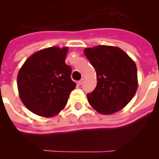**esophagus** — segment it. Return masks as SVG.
I'll return each mask as SVG.
<instances>
[{
    "label": "esophagus",
    "instance_id": "1",
    "mask_svg": "<svg viewBox=\"0 0 159 159\" xmlns=\"http://www.w3.org/2000/svg\"><path fill=\"white\" fill-rule=\"evenodd\" d=\"M84 79H81L80 80L77 82V84H78V85H82V84H84Z\"/></svg>",
    "mask_w": 159,
    "mask_h": 159
}]
</instances>
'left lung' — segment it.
I'll use <instances>...</instances> for the list:
<instances>
[{
	"label": "left lung",
	"instance_id": "obj_1",
	"mask_svg": "<svg viewBox=\"0 0 159 159\" xmlns=\"http://www.w3.org/2000/svg\"><path fill=\"white\" fill-rule=\"evenodd\" d=\"M84 54L97 75L96 88L87 95L90 105L102 115L123 109L137 91L135 63L122 49L113 46L87 48Z\"/></svg>",
	"mask_w": 159,
	"mask_h": 159
}]
</instances>
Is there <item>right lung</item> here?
Wrapping results in <instances>:
<instances>
[{
    "label": "right lung",
    "mask_w": 159,
    "mask_h": 159,
    "mask_svg": "<svg viewBox=\"0 0 159 159\" xmlns=\"http://www.w3.org/2000/svg\"><path fill=\"white\" fill-rule=\"evenodd\" d=\"M67 47L42 49L27 59L17 75L20 98L32 113L52 117L66 106L76 84L65 64Z\"/></svg>",
    "instance_id": "add662e5"
}]
</instances>
